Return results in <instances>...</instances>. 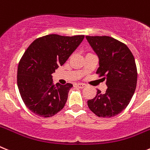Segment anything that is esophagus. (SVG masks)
Listing matches in <instances>:
<instances>
[{"instance_id": "esophagus-1", "label": "esophagus", "mask_w": 150, "mask_h": 150, "mask_svg": "<svg viewBox=\"0 0 150 150\" xmlns=\"http://www.w3.org/2000/svg\"><path fill=\"white\" fill-rule=\"evenodd\" d=\"M76 86H77V87L80 88V89H83V88H84L86 86V85L84 83H78Z\"/></svg>"}]
</instances>
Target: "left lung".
<instances>
[{"label":"left lung","instance_id":"8db88e82","mask_svg":"<svg viewBox=\"0 0 150 150\" xmlns=\"http://www.w3.org/2000/svg\"><path fill=\"white\" fill-rule=\"evenodd\" d=\"M86 38L98 57L96 74L105 76L108 86L105 93L98 89L87 105L98 117H114L126 108L136 89L137 70L134 55L126 45L112 37Z\"/></svg>","mask_w":150,"mask_h":150}]
</instances>
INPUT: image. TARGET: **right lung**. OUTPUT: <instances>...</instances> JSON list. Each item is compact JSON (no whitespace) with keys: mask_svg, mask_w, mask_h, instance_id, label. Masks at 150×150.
Returning a JSON list of instances; mask_svg holds the SVG:
<instances>
[{"mask_svg":"<svg viewBox=\"0 0 150 150\" xmlns=\"http://www.w3.org/2000/svg\"><path fill=\"white\" fill-rule=\"evenodd\" d=\"M84 35L51 34L35 39L20 59L17 86L25 106L32 112L49 117L65 105L73 85L53 84L52 74L62 66L83 40Z\"/></svg>","mask_w":150,"mask_h":150,"instance_id":"1","label":"right lung"}]
</instances>
